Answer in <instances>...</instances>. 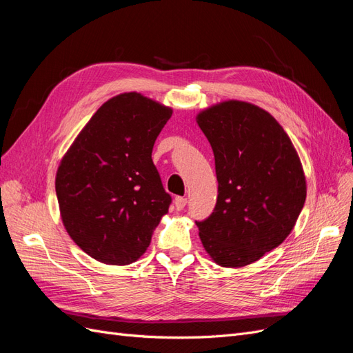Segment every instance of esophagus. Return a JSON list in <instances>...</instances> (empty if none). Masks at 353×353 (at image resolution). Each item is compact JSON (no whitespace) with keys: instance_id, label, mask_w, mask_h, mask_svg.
Listing matches in <instances>:
<instances>
[{"instance_id":"34e87169","label":"esophagus","mask_w":353,"mask_h":353,"mask_svg":"<svg viewBox=\"0 0 353 353\" xmlns=\"http://www.w3.org/2000/svg\"><path fill=\"white\" fill-rule=\"evenodd\" d=\"M174 205H175L176 210H183L185 208V205H187V199L185 197H175Z\"/></svg>"}]
</instances>
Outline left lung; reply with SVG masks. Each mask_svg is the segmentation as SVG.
I'll list each match as a JSON object with an SVG mask.
<instances>
[{
    "label": "left lung",
    "instance_id": "left-lung-1",
    "mask_svg": "<svg viewBox=\"0 0 353 353\" xmlns=\"http://www.w3.org/2000/svg\"><path fill=\"white\" fill-rule=\"evenodd\" d=\"M218 178L210 216L196 221L203 248L221 266L239 268L280 245L301 215L306 181L281 125L258 105L230 100L203 110Z\"/></svg>",
    "mask_w": 353,
    "mask_h": 353
}]
</instances>
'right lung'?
Instances as JSON below:
<instances>
[{
    "mask_svg": "<svg viewBox=\"0 0 353 353\" xmlns=\"http://www.w3.org/2000/svg\"><path fill=\"white\" fill-rule=\"evenodd\" d=\"M172 109L138 92L105 101L61 159L56 193L72 240L95 261L130 265L147 250L168 213L153 163L156 138Z\"/></svg>",
    "mask_w": 353,
    "mask_h": 353,
    "instance_id": "add662e5",
    "label": "right lung"
}]
</instances>
